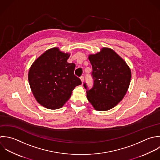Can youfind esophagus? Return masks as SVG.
Listing matches in <instances>:
<instances>
[{
    "label": "esophagus",
    "instance_id": "esophagus-1",
    "mask_svg": "<svg viewBox=\"0 0 160 160\" xmlns=\"http://www.w3.org/2000/svg\"><path fill=\"white\" fill-rule=\"evenodd\" d=\"M80 78V80H81L82 82L83 83V81H84V77H83V76H81Z\"/></svg>",
    "mask_w": 160,
    "mask_h": 160
}]
</instances>
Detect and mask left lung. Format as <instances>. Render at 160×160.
<instances>
[{"instance_id":"obj_1","label":"left lung","mask_w":160,"mask_h":160,"mask_svg":"<svg viewBox=\"0 0 160 160\" xmlns=\"http://www.w3.org/2000/svg\"><path fill=\"white\" fill-rule=\"evenodd\" d=\"M93 85L88 90L87 97L94 108L107 111L115 107L125 95L131 80V70L127 63L114 50L103 48L96 54L90 55Z\"/></svg>"}]
</instances>
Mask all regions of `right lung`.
I'll use <instances>...</instances> for the list:
<instances>
[{
    "instance_id": "obj_1",
    "label": "right lung",
    "mask_w": 160,
    "mask_h": 160,
    "mask_svg": "<svg viewBox=\"0 0 160 160\" xmlns=\"http://www.w3.org/2000/svg\"><path fill=\"white\" fill-rule=\"evenodd\" d=\"M69 53L57 47L47 50L32 65L28 82L36 100L48 109L61 108L70 98L73 90L82 84L74 75L75 64L69 63Z\"/></svg>"
}]
</instances>
